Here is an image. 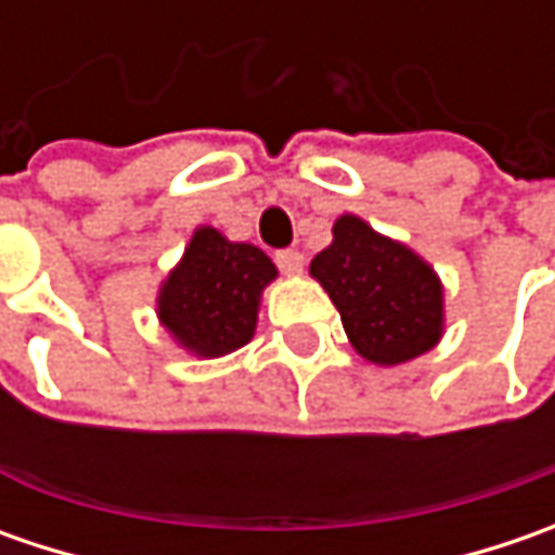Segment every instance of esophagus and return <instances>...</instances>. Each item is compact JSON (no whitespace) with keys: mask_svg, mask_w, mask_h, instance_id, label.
Returning <instances> with one entry per match:
<instances>
[{"mask_svg":"<svg viewBox=\"0 0 555 555\" xmlns=\"http://www.w3.org/2000/svg\"><path fill=\"white\" fill-rule=\"evenodd\" d=\"M274 262L278 268L287 274V278H296V274H302V266H306V259H302V253H296V249H281L278 256H274Z\"/></svg>","mask_w":555,"mask_h":555,"instance_id":"obj_1","label":"esophagus"}]
</instances>
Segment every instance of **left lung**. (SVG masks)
<instances>
[{
    "mask_svg": "<svg viewBox=\"0 0 555 555\" xmlns=\"http://www.w3.org/2000/svg\"><path fill=\"white\" fill-rule=\"evenodd\" d=\"M309 271L327 289L354 352L373 364H404L444 333V289L433 266L358 216L336 219L333 244Z\"/></svg>",
    "mask_w": 555,
    "mask_h": 555,
    "instance_id": "left-lung-1",
    "label": "left lung"
}]
</instances>
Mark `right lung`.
I'll return each instance as SVG.
<instances>
[{
	"mask_svg": "<svg viewBox=\"0 0 555 555\" xmlns=\"http://www.w3.org/2000/svg\"><path fill=\"white\" fill-rule=\"evenodd\" d=\"M278 268L259 246L234 244L201 224L157 296L166 333L197 358H219L246 346L256 333L262 289Z\"/></svg>",
	"mask_w": 555,
	"mask_h": 555,
	"instance_id": "1",
	"label": "right lung"
}]
</instances>
